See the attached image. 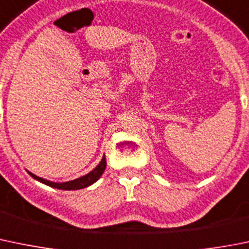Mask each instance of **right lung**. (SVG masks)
Returning a JSON list of instances; mask_svg holds the SVG:
<instances>
[{
	"label": "right lung",
	"instance_id": "obj_1",
	"mask_svg": "<svg viewBox=\"0 0 249 249\" xmlns=\"http://www.w3.org/2000/svg\"><path fill=\"white\" fill-rule=\"evenodd\" d=\"M106 165H107V163H106V157L103 156L102 160L100 161V164H98V165L96 166L92 171H90V173L86 174V175L81 176V178H75V180H71V181H67V182H52V181H48V180H46V178H38V176H36L35 174L30 173V171H28V173L30 174V175L33 176L35 180L40 181V182L45 183V185L51 186V187H54V189L69 190V191H71V190L85 189V187H88V186L92 185L93 182H96V181L101 178V175L103 174V171H105Z\"/></svg>",
	"mask_w": 249,
	"mask_h": 249
}]
</instances>
